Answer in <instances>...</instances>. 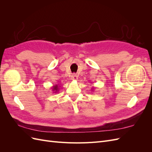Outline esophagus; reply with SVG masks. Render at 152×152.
I'll return each instance as SVG.
<instances>
[{"mask_svg": "<svg viewBox=\"0 0 152 152\" xmlns=\"http://www.w3.org/2000/svg\"><path fill=\"white\" fill-rule=\"evenodd\" d=\"M71 79L73 80H76L78 79V76L77 75H72L71 77Z\"/></svg>", "mask_w": 152, "mask_h": 152, "instance_id": "obj_1", "label": "esophagus"}]
</instances>
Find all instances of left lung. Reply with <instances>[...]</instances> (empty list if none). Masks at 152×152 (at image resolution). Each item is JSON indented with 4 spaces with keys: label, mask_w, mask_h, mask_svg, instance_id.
Listing matches in <instances>:
<instances>
[{
    "label": "left lung",
    "mask_w": 152,
    "mask_h": 152,
    "mask_svg": "<svg viewBox=\"0 0 152 152\" xmlns=\"http://www.w3.org/2000/svg\"><path fill=\"white\" fill-rule=\"evenodd\" d=\"M93 89H92V91H93Z\"/></svg>",
    "instance_id": "obj_1"
}]
</instances>
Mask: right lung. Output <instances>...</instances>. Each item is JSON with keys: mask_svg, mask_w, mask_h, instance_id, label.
<instances>
[{"mask_svg": "<svg viewBox=\"0 0 152 152\" xmlns=\"http://www.w3.org/2000/svg\"><path fill=\"white\" fill-rule=\"evenodd\" d=\"M59 87H60V86H58V85H54V86H53V88H52V90H53V93H57L58 92V91H59Z\"/></svg>", "mask_w": 152, "mask_h": 152, "instance_id": "add662e5", "label": "right lung"}]
</instances>
